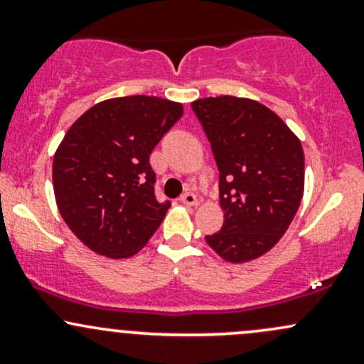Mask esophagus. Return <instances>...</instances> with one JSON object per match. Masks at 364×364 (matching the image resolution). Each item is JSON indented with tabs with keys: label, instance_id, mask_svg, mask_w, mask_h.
Returning <instances> with one entry per match:
<instances>
[{
	"label": "esophagus",
	"instance_id": "obj_1",
	"mask_svg": "<svg viewBox=\"0 0 364 364\" xmlns=\"http://www.w3.org/2000/svg\"><path fill=\"white\" fill-rule=\"evenodd\" d=\"M181 203H185L188 207H196L198 205V198H196V195L191 193V191H186L185 195H181Z\"/></svg>",
	"mask_w": 364,
	"mask_h": 364
}]
</instances>
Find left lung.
Listing matches in <instances>:
<instances>
[{
    "label": "left lung",
    "instance_id": "left-lung-1",
    "mask_svg": "<svg viewBox=\"0 0 364 364\" xmlns=\"http://www.w3.org/2000/svg\"><path fill=\"white\" fill-rule=\"evenodd\" d=\"M191 107L212 145L224 212L223 228L207 243L229 263L255 260L277 245L301 203V141L253 99L219 95Z\"/></svg>",
    "mask_w": 364,
    "mask_h": 364
}]
</instances>
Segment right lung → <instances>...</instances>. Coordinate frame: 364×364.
<instances>
[{
    "instance_id": "add662e5",
    "label": "right lung",
    "mask_w": 364,
    "mask_h": 364,
    "mask_svg": "<svg viewBox=\"0 0 364 364\" xmlns=\"http://www.w3.org/2000/svg\"><path fill=\"white\" fill-rule=\"evenodd\" d=\"M183 116V106L154 95L102 101L66 132L53 159L58 210L92 252L139 253L161 225L169 202L154 195L149 157Z\"/></svg>"
}]
</instances>
